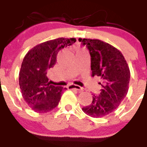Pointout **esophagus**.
Masks as SVG:
<instances>
[{
    "mask_svg": "<svg viewBox=\"0 0 147 147\" xmlns=\"http://www.w3.org/2000/svg\"><path fill=\"white\" fill-rule=\"evenodd\" d=\"M69 88H71V89H75V90H77L78 91L80 92H82L83 90L82 88H81L80 86H79V85H69Z\"/></svg>",
    "mask_w": 147,
    "mask_h": 147,
    "instance_id": "1",
    "label": "esophagus"
}]
</instances>
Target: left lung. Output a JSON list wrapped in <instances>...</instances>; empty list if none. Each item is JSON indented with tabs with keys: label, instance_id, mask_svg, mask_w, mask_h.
I'll return each instance as SVG.
<instances>
[{
	"label": "left lung",
	"instance_id": "left-lung-1",
	"mask_svg": "<svg viewBox=\"0 0 147 147\" xmlns=\"http://www.w3.org/2000/svg\"><path fill=\"white\" fill-rule=\"evenodd\" d=\"M79 41L89 50L92 76H100L103 80L98 96L93 95L92 103L82 110L91 117H104L113 112L127 94L129 66L120 51L109 43L96 39L80 38Z\"/></svg>",
	"mask_w": 147,
	"mask_h": 147
}]
</instances>
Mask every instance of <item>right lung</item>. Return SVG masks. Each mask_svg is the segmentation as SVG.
Listing matches in <instances>:
<instances>
[{
	"mask_svg": "<svg viewBox=\"0 0 147 147\" xmlns=\"http://www.w3.org/2000/svg\"><path fill=\"white\" fill-rule=\"evenodd\" d=\"M76 41V38L64 37L49 40L32 48L23 58L19 85L24 100L35 112H49L59 104L66 88L50 85L47 71L56 64L59 51Z\"/></svg>",
	"mask_w": 147,
	"mask_h": 147,
	"instance_id": "add662e5",
	"label": "right lung"
}]
</instances>
